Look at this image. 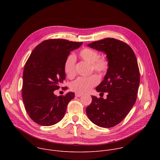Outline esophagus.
Wrapping results in <instances>:
<instances>
[{
  "instance_id": "1",
  "label": "esophagus",
  "mask_w": 160,
  "mask_h": 160,
  "mask_svg": "<svg viewBox=\"0 0 160 160\" xmlns=\"http://www.w3.org/2000/svg\"><path fill=\"white\" fill-rule=\"evenodd\" d=\"M82 96V94H81L75 93V96H76V97H78V98H79V97H80V96Z\"/></svg>"
}]
</instances>
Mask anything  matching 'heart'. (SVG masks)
Here are the masks:
<instances>
[{
    "instance_id": "obj_1",
    "label": "heart",
    "mask_w": 160,
    "mask_h": 160,
    "mask_svg": "<svg viewBox=\"0 0 160 160\" xmlns=\"http://www.w3.org/2000/svg\"><path fill=\"white\" fill-rule=\"evenodd\" d=\"M78 56L85 62L90 64V70L102 76L106 73L109 67V61L104 56L99 57V53L92 49L84 48L82 49ZM76 59L74 55L70 54L67 57L64 64V71L70 78L75 76ZM99 83V78L96 75L88 77H79L71 85L73 91L78 94H85L90 92L92 87Z\"/></svg>"
}]
</instances>
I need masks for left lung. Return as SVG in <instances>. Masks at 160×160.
<instances>
[{
	"mask_svg": "<svg viewBox=\"0 0 160 160\" xmlns=\"http://www.w3.org/2000/svg\"><path fill=\"white\" fill-rule=\"evenodd\" d=\"M87 46L106 54L109 67L96 88L99 92H108L107 98L92 96L87 115L99 127H112L125 118L135 102L140 83L138 61L128 45L115 38H106Z\"/></svg>",
	"mask_w": 160,
	"mask_h": 160,
	"instance_id": "obj_1",
	"label": "left lung"
}]
</instances>
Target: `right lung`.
I'll return each instance as SVG.
<instances>
[{"instance_id":"add662e5","label":"right lung","mask_w":160,"mask_h":160,"mask_svg":"<svg viewBox=\"0 0 160 160\" xmlns=\"http://www.w3.org/2000/svg\"><path fill=\"white\" fill-rule=\"evenodd\" d=\"M82 44L64 39L44 40L28 59L22 74V96L28 115L37 124L51 126L58 123L75 98L72 92L57 96L54 91L66 78V59Z\"/></svg>"}]
</instances>
